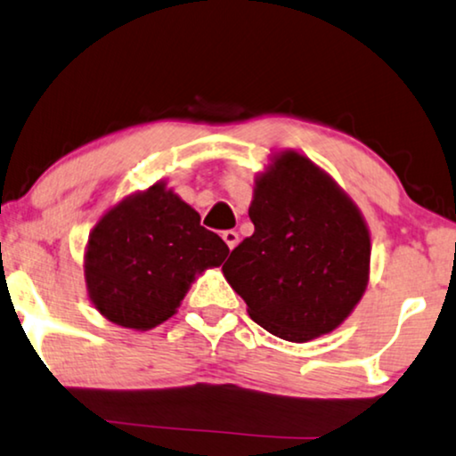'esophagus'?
I'll return each instance as SVG.
<instances>
[{
    "label": "esophagus",
    "instance_id": "obj_1",
    "mask_svg": "<svg viewBox=\"0 0 456 456\" xmlns=\"http://www.w3.org/2000/svg\"><path fill=\"white\" fill-rule=\"evenodd\" d=\"M223 240H224V244L229 246V250H233L235 246H238V241H240V235L233 232V229H227V232H223Z\"/></svg>",
    "mask_w": 456,
    "mask_h": 456
}]
</instances>
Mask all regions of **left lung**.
<instances>
[{
    "label": "left lung",
    "instance_id": "8db88e82",
    "mask_svg": "<svg viewBox=\"0 0 456 456\" xmlns=\"http://www.w3.org/2000/svg\"><path fill=\"white\" fill-rule=\"evenodd\" d=\"M254 233L223 273L254 323L288 342L336 330L359 305L371 240L350 198L296 151H283L256 181Z\"/></svg>",
    "mask_w": 456,
    "mask_h": 456
}]
</instances>
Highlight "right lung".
<instances>
[{
	"mask_svg": "<svg viewBox=\"0 0 456 456\" xmlns=\"http://www.w3.org/2000/svg\"><path fill=\"white\" fill-rule=\"evenodd\" d=\"M227 254L191 206L156 183L114 206L91 232L89 298L112 323L151 330L173 317L196 273L218 266Z\"/></svg>",
	"mask_w": 456,
	"mask_h": 456,
	"instance_id": "right-lung-1",
	"label": "right lung"
}]
</instances>
